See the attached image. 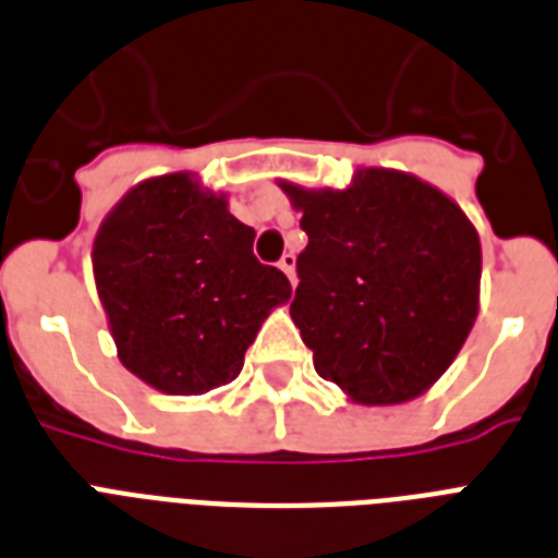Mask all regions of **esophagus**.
Here are the masks:
<instances>
[{"instance_id": "1", "label": "esophagus", "mask_w": 558, "mask_h": 558, "mask_svg": "<svg viewBox=\"0 0 558 558\" xmlns=\"http://www.w3.org/2000/svg\"><path fill=\"white\" fill-rule=\"evenodd\" d=\"M280 269H283V275H287L289 278V283H292V287H295V254L292 252H287L283 254V257H280V263H278Z\"/></svg>"}]
</instances>
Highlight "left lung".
I'll return each instance as SVG.
<instances>
[{
	"instance_id": "8db88e82",
	"label": "left lung",
	"mask_w": 558,
	"mask_h": 558,
	"mask_svg": "<svg viewBox=\"0 0 558 558\" xmlns=\"http://www.w3.org/2000/svg\"><path fill=\"white\" fill-rule=\"evenodd\" d=\"M280 187L310 236L289 315L318 376L362 405L420 397L477 318L475 226L446 193L399 170H359L348 191Z\"/></svg>"
}]
</instances>
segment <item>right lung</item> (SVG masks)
Returning a JSON list of instances; mask_svg holds the SVG:
<instances>
[{"instance_id":"obj_1","label":"right lung","mask_w":558,"mask_h":558,"mask_svg":"<svg viewBox=\"0 0 558 558\" xmlns=\"http://www.w3.org/2000/svg\"><path fill=\"white\" fill-rule=\"evenodd\" d=\"M254 228L191 173L135 185L100 222L92 269L118 359L161 393H208L243 371L260 324L292 295L252 252Z\"/></svg>"}]
</instances>
